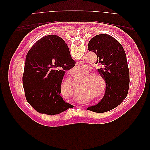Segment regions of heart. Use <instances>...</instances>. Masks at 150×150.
Wrapping results in <instances>:
<instances>
[{"label": "heart", "mask_w": 150, "mask_h": 150, "mask_svg": "<svg viewBox=\"0 0 150 150\" xmlns=\"http://www.w3.org/2000/svg\"><path fill=\"white\" fill-rule=\"evenodd\" d=\"M91 67L85 66L83 71V74H85L81 79V86L84 91V93L94 95L95 98H99L105 93L107 88L106 81L104 77L99 72L92 71ZM61 93L64 95L71 96L74 93L72 83V78H68L61 86ZM79 97L81 98V94Z\"/></svg>", "instance_id": "b5f03b06"}]
</instances>
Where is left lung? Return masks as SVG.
Masks as SVG:
<instances>
[{"label": "left lung", "instance_id": "8db88e82", "mask_svg": "<svg viewBox=\"0 0 150 150\" xmlns=\"http://www.w3.org/2000/svg\"><path fill=\"white\" fill-rule=\"evenodd\" d=\"M88 49L97 56L96 64L105 78L107 88L103 98L96 106L87 110L102 113L115 108L123 101L128 93L129 71L125 50L112 36L99 34L89 40Z\"/></svg>", "mask_w": 150, "mask_h": 150}]
</instances>
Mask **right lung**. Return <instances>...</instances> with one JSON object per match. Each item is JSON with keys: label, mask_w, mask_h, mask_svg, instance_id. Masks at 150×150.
<instances>
[{"label": "right lung", "mask_w": 150, "mask_h": 150, "mask_svg": "<svg viewBox=\"0 0 150 150\" xmlns=\"http://www.w3.org/2000/svg\"><path fill=\"white\" fill-rule=\"evenodd\" d=\"M66 43L57 35L45 36L27 54L22 82L27 101L39 113L56 115L74 106L60 96L66 71L75 66Z\"/></svg>", "instance_id": "1"}]
</instances>
